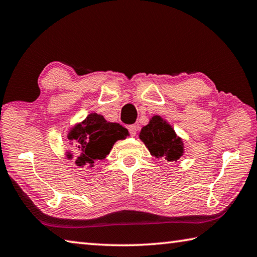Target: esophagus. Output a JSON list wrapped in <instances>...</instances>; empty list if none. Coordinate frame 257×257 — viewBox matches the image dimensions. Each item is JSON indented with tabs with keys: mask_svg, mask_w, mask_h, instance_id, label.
<instances>
[{
	"mask_svg": "<svg viewBox=\"0 0 257 257\" xmlns=\"http://www.w3.org/2000/svg\"><path fill=\"white\" fill-rule=\"evenodd\" d=\"M128 130H129V133H130V135H132V136H135V135L137 134V125L130 124V125H128Z\"/></svg>",
	"mask_w": 257,
	"mask_h": 257,
	"instance_id": "1",
	"label": "esophagus"
}]
</instances>
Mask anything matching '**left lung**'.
<instances>
[{
	"mask_svg": "<svg viewBox=\"0 0 257 257\" xmlns=\"http://www.w3.org/2000/svg\"><path fill=\"white\" fill-rule=\"evenodd\" d=\"M139 137L155 158L177 161L184 152L181 139L171 125L160 116H153L150 123L143 127Z\"/></svg>",
	"mask_w": 257,
	"mask_h": 257,
	"instance_id": "left-lung-1",
	"label": "left lung"
}]
</instances>
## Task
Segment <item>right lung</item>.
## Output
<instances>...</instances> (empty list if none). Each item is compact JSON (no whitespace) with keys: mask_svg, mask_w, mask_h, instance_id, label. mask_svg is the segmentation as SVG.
<instances>
[{"mask_svg":"<svg viewBox=\"0 0 257 257\" xmlns=\"http://www.w3.org/2000/svg\"><path fill=\"white\" fill-rule=\"evenodd\" d=\"M128 135V130L121 124L107 122L102 115L92 113L84 122L72 129L68 138L77 142L79 154L76 163L79 167H85L105 158L113 144L118 139H124Z\"/></svg>","mask_w":257,"mask_h":257,"instance_id":"1","label":"right lung"}]
</instances>
